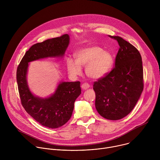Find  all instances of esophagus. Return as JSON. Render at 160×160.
Wrapping results in <instances>:
<instances>
[{
	"label": "esophagus",
	"mask_w": 160,
	"mask_h": 160,
	"mask_svg": "<svg viewBox=\"0 0 160 160\" xmlns=\"http://www.w3.org/2000/svg\"><path fill=\"white\" fill-rule=\"evenodd\" d=\"M81 87H82V88L83 90H87V89H88V88L90 87V85H89L88 83H83V84L82 85Z\"/></svg>",
	"instance_id": "obj_1"
}]
</instances>
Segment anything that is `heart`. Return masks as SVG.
I'll return each mask as SVG.
<instances>
[{
  "instance_id": "1",
  "label": "heart",
  "mask_w": 160,
  "mask_h": 160,
  "mask_svg": "<svg viewBox=\"0 0 160 160\" xmlns=\"http://www.w3.org/2000/svg\"><path fill=\"white\" fill-rule=\"evenodd\" d=\"M76 59L68 58L66 65L68 72L72 76L82 73V66H85L87 77L99 79L104 77L111 69L114 56L110 51L102 50L96 45H88L77 50L75 53Z\"/></svg>"
}]
</instances>
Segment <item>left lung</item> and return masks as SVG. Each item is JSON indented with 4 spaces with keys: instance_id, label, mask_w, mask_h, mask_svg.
<instances>
[{
    "instance_id": "obj_1",
    "label": "left lung",
    "mask_w": 160,
    "mask_h": 160,
    "mask_svg": "<svg viewBox=\"0 0 160 160\" xmlns=\"http://www.w3.org/2000/svg\"><path fill=\"white\" fill-rule=\"evenodd\" d=\"M120 48L115 67L106 77L95 82L96 108L99 115L110 120H120L132 111L143 90L141 56L134 46L118 36Z\"/></svg>"
}]
</instances>
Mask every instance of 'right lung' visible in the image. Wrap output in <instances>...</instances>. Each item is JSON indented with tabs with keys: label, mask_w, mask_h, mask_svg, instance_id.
I'll return each instance as SVG.
<instances>
[{
	"label": "right lung",
	"mask_w": 160,
	"mask_h": 160,
	"mask_svg": "<svg viewBox=\"0 0 160 160\" xmlns=\"http://www.w3.org/2000/svg\"><path fill=\"white\" fill-rule=\"evenodd\" d=\"M70 40V36L65 34L34 44L26 52L17 69L16 80L22 106L35 120L50 128H59L70 119L75 101L81 94L80 82L61 81L50 96H37L28 84V63L48 58H62Z\"/></svg>",
	"instance_id": "obj_1"
}]
</instances>
